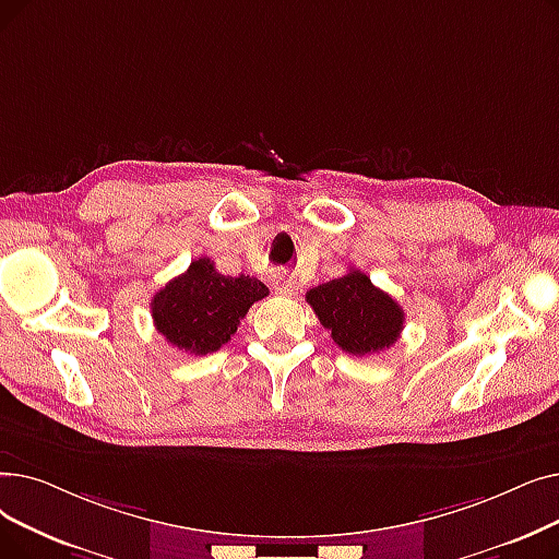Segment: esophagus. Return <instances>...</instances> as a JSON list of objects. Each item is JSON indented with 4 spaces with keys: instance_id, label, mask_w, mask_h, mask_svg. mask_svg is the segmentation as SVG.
<instances>
[{
    "instance_id": "34e87169",
    "label": "esophagus",
    "mask_w": 559,
    "mask_h": 559,
    "mask_svg": "<svg viewBox=\"0 0 559 559\" xmlns=\"http://www.w3.org/2000/svg\"><path fill=\"white\" fill-rule=\"evenodd\" d=\"M274 289L278 295H293L295 293V281L289 278V276H276L274 278Z\"/></svg>"
}]
</instances>
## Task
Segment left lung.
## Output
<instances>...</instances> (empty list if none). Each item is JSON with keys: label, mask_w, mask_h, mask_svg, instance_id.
Instances as JSON below:
<instances>
[{"label": "left lung", "mask_w": 559, "mask_h": 559, "mask_svg": "<svg viewBox=\"0 0 559 559\" xmlns=\"http://www.w3.org/2000/svg\"><path fill=\"white\" fill-rule=\"evenodd\" d=\"M333 343L352 356H370L395 345L404 329L400 304L358 270L306 293Z\"/></svg>", "instance_id": "8db88e82"}]
</instances>
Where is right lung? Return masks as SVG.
Returning <instances> with one entry per match:
<instances>
[{"label":"right lung","mask_w":559,"mask_h":559,"mask_svg":"<svg viewBox=\"0 0 559 559\" xmlns=\"http://www.w3.org/2000/svg\"><path fill=\"white\" fill-rule=\"evenodd\" d=\"M270 295L253 276H224L210 258H199L153 299L155 329L187 354H212L235 335L249 308Z\"/></svg>","instance_id":"1"}]
</instances>
